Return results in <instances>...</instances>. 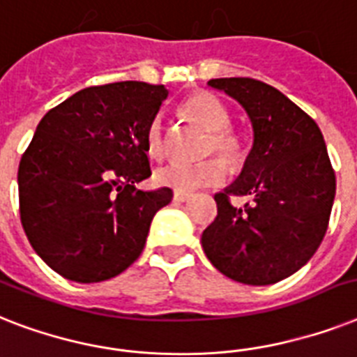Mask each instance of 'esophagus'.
Here are the masks:
<instances>
[{
	"mask_svg": "<svg viewBox=\"0 0 357 357\" xmlns=\"http://www.w3.org/2000/svg\"><path fill=\"white\" fill-rule=\"evenodd\" d=\"M190 193H182V192H175L173 193V201L175 202H186V201H190Z\"/></svg>",
	"mask_w": 357,
	"mask_h": 357,
	"instance_id": "obj_1",
	"label": "esophagus"
}]
</instances>
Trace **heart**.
<instances>
[{"label":"heart","instance_id":"heart-1","mask_svg":"<svg viewBox=\"0 0 357 357\" xmlns=\"http://www.w3.org/2000/svg\"><path fill=\"white\" fill-rule=\"evenodd\" d=\"M182 110L195 123L210 130L208 151L215 149L230 164L239 160L241 147H239L238 138L227 129L230 123V116L218 99L208 93H197L182 105ZM145 149H147V155L156 160L165 155L164 125H162L160 118L151 121L147 136H145ZM225 176H227V171H225L223 162L218 158H208V160L197 162V164L173 162V164L164 165L160 169H156L155 181L160 186L171 188L175 192L192 193L199 188L218 186L225 181Z\"/></svg>","mask_w":357,"mask_h":357}]
</instances>
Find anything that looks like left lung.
<instances>
[{
  "mask_svg": "<svg viewBox=\"0 0 357 357\" xmlns=\"http://www.w3.org/2000/svg\"><path fill=\"white\" fill-rule=\"evenodd\" d=\"M245 108L252 147L239 176L215 193L218 218L202 232L206 258L247 286L284 280L310 261L326 234L335 173L317 123L276 88L249 77L212 79ZM228 195H249L236 208Z\"/></svg>",
  "mask_w": 357,
  "mask_h": 357,
  "instance_id": "left-lung-1",
  "label": "left lung"
}]
</instances>
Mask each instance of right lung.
<instances>
[{
  "mask_svg": "<svg viewBox=\"0 0 357 357\" xmlns=\"http://www.w3.org/2000/svg\"><path fill=\"white\" fill-rule=\"evenodd\" d=\"M167 93L138 81L84 88L34 130L20 160V215L34 252L68 280L123 273L173 199L169 188L136 190L151 176L145 136Z\"/></svg>",
  "mask_w": 357,
  "mask_h": 357,
  "instance_id": "1",
  "label": "right lung"
}]
</instances>
